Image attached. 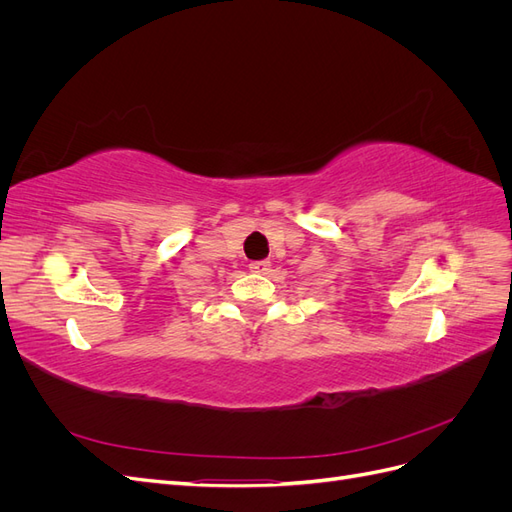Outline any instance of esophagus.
Segmentation results:
<instances>
[{
    "label": "esophagus",
    "instance_id": "esophagus-1",
    "mask_svg": "<svg viewBox=\"0 0 512 512\" xmlns=\"http://www.w3.org/2000/svg\"><path fill=\"white\" fill-rule=\"evenodd\" d=\"M269 269H271V262H267V260H254V262H250V271L252 273L265 275Z\"/></svg>",
    "mask_w": 512,
    "mask_h": 512
}]
</instances>
